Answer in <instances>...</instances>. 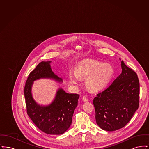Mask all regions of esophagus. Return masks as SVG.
<instances>
[{
    "label": "esophagus",
    "mask_w": 149,
    "mask_h": 149,
    "mask_svg": "<svg viewBox=\"0 0 149 149\" xmlns=\"http://www.w3.org/2000/svg\"><path fill=\"white\" fill-rule=\"evenodd\" d=\"M82 99H83V100L84 102H88V98H87L86 97H85V96L83 97Z\"/></svg>",
    "instance_id": "obj_1"
}]
</instances>
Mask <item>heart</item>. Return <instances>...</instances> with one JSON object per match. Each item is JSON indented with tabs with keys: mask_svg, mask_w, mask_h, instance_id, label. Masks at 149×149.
I'll list each match as a JSON object with an SVG mask.
<instances>
[{
	"mask_svg": "<svg viewBox=\"0 0 149 149\" xmlns=\"http://www.w3.org/2000/svg\"><path fill=\"white\" fill-rule=\"evenodd\" d=\"M113 69L110 65L104 64L99 61L89 60L77 70L79 77L86 78V85L91 90L97 91L104 85L111 77ZM70 82L72 85H77L80 80L76 75L71 74Z\"/></svg>",
	"mask_w": 149,
	"mask_h": 149,
	"instance_id": "1",
	"label": "heart"
}]
</instances>
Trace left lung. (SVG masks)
Segmentation results:
<instances>
[{
  "mask_svg": "<svg viewBox=\"0 0 149 149\" xmlns=\"http://www.w3.org/2000/svg\"><path fill=\"white\" fill-rule=\"evenodd\" d=\"M122 72L93 99L95 120L102 129L113 131L125 126L139 106L137 74L121 61Z\"/></svg>",
  "mask_w": 149,
  "mask_h": 149,
  "instance_id": "8db88e82",
  "label": "left lung"
}]
</instances>
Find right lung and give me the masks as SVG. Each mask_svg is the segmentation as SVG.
I'll return each instance as SVG.
<instances>
[{
    "mask_svg": "<svg viewBox=\"0 0 149 149\" xmlns=\"http://www.w3.org/2000/svg\"><path fill=\"white\" fill-rule=\"evenodd\" d=\"M50 63L41 62L29 74L24 89L27 113L36 126L43 132L50 135H61L71 125L79 95L67 93L60 89L54 101L50 106L42 107L37 104L31 94L33 81L42 78L62 81L52 71Z\"/></svg>",
    "mask_w": 149,
    "mask_h": 149,
    "instance_id": "right-lung-1",
    "label": "right lung"
}]
</instances>
